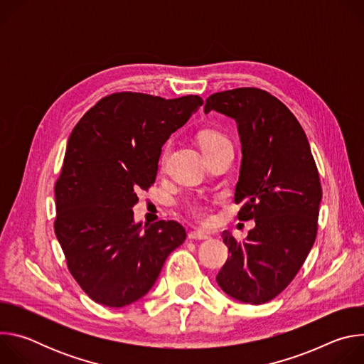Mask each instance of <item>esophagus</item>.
I'll return each mask as SVG.
<instances>
[{
	"label": "esophagus",
	"mask_w": 364,
	"mask_h": 364,
	"mask_svg": "<svg viewBox=\"0 0 364 364\" xmlns=\"http://www.w3.org/2000/svg\"><path fill=\"white\" fill-rule=\"evenodd\" d=\"M209 237H210L209 235L201 232V230H191L188 233V239H191V240H205V239H209Z\"/></svg>",
	"instance_id": "34e87169"
}]
</instances>
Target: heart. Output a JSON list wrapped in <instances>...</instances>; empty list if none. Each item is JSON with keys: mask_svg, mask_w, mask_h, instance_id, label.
Returning <instances> with one entry per match:
<instances>
[{"mask_svg": "<svg viewBox=\"0 0 364 364\" xmlns=\"http://www.w3.org/2000/svg\"><path fill=\"white\" fill-rule=\"evenodd\" d=\"M198 141H200V146L204 151H210V149H215L218 146H222V145H230V141L228 139V136L216 129H207V131H203L198 136ZM167 154H168V145L164 148L163 151V155H161V164H164L166 159H167ZM187 210L191 216H194L197 220L200 222H210V207L204 204V203H200V201H193V203H188L187 204Z\"/></svg>", "mask_w": 364, "mask_h": 364, "instance_id": "b5f03b06", "label": "heart"}]
</instances>
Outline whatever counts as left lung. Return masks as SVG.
<instances>
[{"label":"left lung","instance_id":"8db88e82","mask_svg":"<svg viewBox=\"0 0 364 364\" xmlns=\"http://www.w3.org/2000/svg\"><path fill=\"white\" fill-rule=\"evenodd\" d=\"M210 111L237 124L242 166L235 203H242L239 220L256 223L243 242L223 232L229 256L216 281L232 298L259 305L291 284L316 242L320 176L302 127L267 90L213 93L204 105V114Z\"/></svg>","mask_w":364,"mask_h":364}]
</instances>
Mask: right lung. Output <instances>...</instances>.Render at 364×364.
<instances>
[{"label": "right lung", "instance_id": "obj_1", "mask_svg": "<svg viewBox=\"0 0 364 364\" xmlns=\"http://www.w3.org/2000/svg\"><path fill=\"white\" fill-rule=\"evenodd\" d=\"M201 105L197 95L117 92L73 128L55 186V233L69 272L95 302L119 308L142 298L186 240L176 220L135 223L132 207L157 177L164 142Z\"/></svg>", "mask_w": 364, "mask_h": 364}]
</instances>
